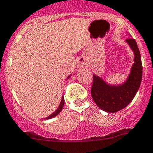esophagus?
I'll return each instance as SVG.
<instances>
[{
	"mask_svg": "<svg viewBox=\"0 0 153 153\" xmlns=\"http://www.w3.org/2000/svg\"><path fill=\"white\" fill-rule=\"evenodd\" d=\"M78 65L80 67H85L88 65V61L85 57H80L78 60Z\"/></svg>",
	"mask_w": 153,
	"mask_h": 153,
	"instance_id": "34e87169",
	"label": "esophagus"
}]
</instances>
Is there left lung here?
<instances>
[{"mask_svg": "<svg viewBox=\"0 0 153 153\" xmlns=\"http://www.w3.org/2000/svg\"><path fill=\"white\" fill-rule=\"evenodd\" d=\"M126 42L134 52V64L125 82L111 85L100 77L93 74L91 95L96 104L107 113H116L125 108L138 92L142 78L141 55L136 41L133 38Z\"/></svg>", "mask_w": 153, "mask_h": 153, "instance_id": "left-lung-1", "label": "left lung"}]
</instances>
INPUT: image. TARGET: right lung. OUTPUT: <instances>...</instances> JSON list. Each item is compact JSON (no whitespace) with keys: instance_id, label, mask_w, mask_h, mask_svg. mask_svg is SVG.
I'll use <instances>...</instances> for the list:
<instances>
[{"instance_id":"1","label":"right lung","mask_w":153,"mask_h":153,"mask_svg":"<svg viewBox=\"0 0 153 153\" xmlns=\"http://www.w3.org/2000/svg\"><path fill=\"white\" fill-rule=\"evenodd\" d=\"M69 78H70V76H68V78H67V79H68ZM64 104H65V100H64V96H62V99H61V103H60V105H59L58 108L57 109V110H55L54 112L52 114H51L50 116L47 117L45 118V119H47V120H48V119H51V118L54 117H56L57 115V114H60V112H61V110H62L63 107H64Z\"/></svg>"}]
</instances>
